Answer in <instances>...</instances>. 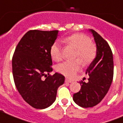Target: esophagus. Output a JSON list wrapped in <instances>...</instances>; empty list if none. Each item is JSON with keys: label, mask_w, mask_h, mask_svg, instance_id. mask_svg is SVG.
<instances>
[{"label": "esophagus", "mask_w": 123, "mask_h": 123, "mask_svg": "<svg viewBox=\"0 0 123 123\" xmlns=\"http://www.w3.org/2000/svg\"><path fill=\"white\" fill-rule=\"evenodd\" d=\"M65 82H66V83H72V81L70 80H68V79H65Z\"/></svg>", "instance_id": "1"}]
</instances>
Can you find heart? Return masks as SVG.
Returning <instances> with one entry per match:
<instances>
[{
  "label": "heart",
  "mask_w": 123,
  "mask_h": 123,
  "mask_svg": "<svg viewBox=\"0 0 123 123\" xmlns=\"http://www.w3.org/2000/svg\"><path fill=\"white\" fill-rule=\"evenodd\" d=\"M64 41L71 45L77 49L75 58H78L82 64L87 65L91 62L95 58L97 53L96 45L91 42L88 37L82 34H75L64 39ZM52 59L55 61L62 59L61 46L57 41L52 44L50 49ZM81 63L79 60L67 61L58 64L56 70L60 73L68 77H73L80 70Z\"/></svg>",
  "instance_id": "heart-1"
}]
</instances>
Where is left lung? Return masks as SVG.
I'll list each match as a JSON object with an SVG mask.
<instances>
[{"label": "left lung", "instance_id": "1", "mask_svg": "<svg viewBox=\"0 0 123 123\" xmlns=\"http://www.w3.org/2000/svg\"><path fill=\"white\" fill-rule=\"evenodd\" d=\"M89 31L96 43V57L86 71L89 75L88 82H81L80 90L73 94L74 102L82 108H91L102 100L111 85L114 75L113 55L109 44L95 31Z\"/></svg>", "mask_w": 123, "mask_h": 123}]
</instances>
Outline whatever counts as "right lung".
I'll list each match as a JSON object with an SVG mask.
<instances>
[{"mask_svg": "<svg viewBox=\"0 0 123 123\" xmlns=\"http://www.w3.org/2000/svg\"><path fill=\"white\" fill-rule=\"evenodd\" d=\"M58 31L27 32L17 46L12 60L14 83L25 101L36 109L49 107L55 101L58 88L65 77L53 76L50 47L58 36ZM46 78L43 80L42 77Z\"/></svg>", "mask_w": 123, "mask_h": 123, "instance_id": "obj_1", "label": "right lung"}]
</instances>
